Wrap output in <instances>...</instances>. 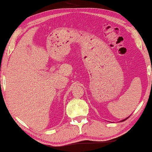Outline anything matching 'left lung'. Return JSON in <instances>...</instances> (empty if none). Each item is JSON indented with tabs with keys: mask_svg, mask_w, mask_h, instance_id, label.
Returning a JSON list of instances; mask_svg holds the SVG:
<instances>
[{
	"mask_svg": "<svg viewBox=\"0 0 152 152\" xmlns=\"http://www.w3.org/2000/svg\"><path fill=\"white\" fill-rule=\"evenodd\" d=\"M128 118H129V117H128ZM128 118H125V119H124V120H123V121H122V122H123V121H125V120H127V119Z\"/></svg>",
	"mask_w": 152,
	"mask_h": 152,
	"instance_id": "obj_1",
	"label": "left lung"
}]
</instances>
